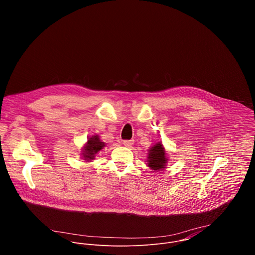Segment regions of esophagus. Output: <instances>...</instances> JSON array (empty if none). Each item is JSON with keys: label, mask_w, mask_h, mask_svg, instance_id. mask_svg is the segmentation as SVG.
I'll list each match as a JSON object with an SVG mask.
<instances>
[{"label": "esophagus", "mask_w": 255, "mask_h": 255, "mask_svg": "<svg viewBox=\"0 0 255 255\" xmlns=\"http://www.w3.org/2000/svg\"><path fill=\"white\" fill-rule=\"evenodd\" d=\"M123 144H124L125 146L130 147V146L133 144V140H124V141H123Z\"/></svg>", "instance_id": "1"}]
</instances>
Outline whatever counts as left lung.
<instances>
[{
    "label": "left lung",
    "instance_id": "left-lung-1",
    "mask_svg": "<svg viewBox=\"0 0 255 255\" xmlns=\"http://www.w3.org/2000/svg\"><path fill=\"white\" fill-rule=\"evenodd\" d=\"M148 160H147V165L151 167L153 170H161L162 168L165 167L166 164V156H165V151L160 142H157L155 145H153L149 149L148 153Z\"/></svg>",
    "mask_w": 255,
    "mask_h": 255
}]
</instances>
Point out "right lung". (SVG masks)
<instances>
[{
    "mask_svg": "<svg viewBox=\"0 0 255 255\" xmlns=\"http://www.w3.org/2000/svg\"><path fill=\"white\" fill-rule=\"evenodd\" d=\"M104 146H105V142L101 141L98 135H93L92 137H90L88 139L87 145L85 146L84 152H83L85 159L89 161L95 158V154H97L98 151H100Z\"/></svg>",
    "mask_w": 255,
    "mask_h": 255,
    "instance_id": "add662e5",
    "label": "right lung"
}]
</instances>
